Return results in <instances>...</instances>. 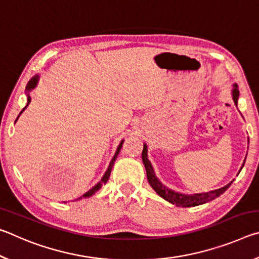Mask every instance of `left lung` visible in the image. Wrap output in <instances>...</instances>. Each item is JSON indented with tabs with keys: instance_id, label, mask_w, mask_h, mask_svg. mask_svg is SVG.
Returning a JSON list of instances; mask_svg holds the SVG:
<instances>
[{
	"instance_id": "8db88e82",
	"label": "left lung",
	"mask_w": 259,
	"mask_h": 259,
	"mask_svg": "<svg viewBox=\"0 0 259 259\" xmlns=\"http://www.w3.org/2000/svg\"><path fill=\"white\" fill-rule=\"evenodd\" d=\"M238 97H239V90H238V85L235 84L234 89H233V100H234L235 105H238ZM142 159H143L144 165H145V169H146L147 181H148V183H150V185L152 186L153 190H154L157 194L161 196V198H163L164 200L169 201L170 203L176 204L177 207H195V205L209 202V201L216 199L219 195L223 194V193H224L227 188L231 186V184L233 183V182H231L230 184H227V185L224 187L218 188V190H214V191L208 192V193H201V194H193V195L181 194V193H177L172 190H169L166 186L162 185V183L156 178L154 170H153V168H152L151 162L147 160L146 145H144L143 153H142Z\"/></svg>"
}]
</instances>
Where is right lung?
Returning a JSON list of instances; mask_svg holds the SVG:
<instances>
[{
  "label": "right lung",
  "mask_w": 259,
  "mask_h": 259,
  "mask_svg": "<svg viewBox=\"0 0 259 259\" xmlns=\"http://www.w3.org/2000/svg\"><path fill=\"white\" fill-rule=\"evenodd\" d=\"M37 76H35V77H33L32 80H30L28 83H27V87H26V89H27V91H29V90H32L33 88H35V85H36V83H37ZM30 103V97H29V95H27V105H26V106L21 109V112L19 113V115L21 113H23L24 111H25V108L28 106V104ZM18 115V116H19ZM17 119H18V117H17ZM122 144H123V142H121V144L119 145V147H117V150H116V153H115V155H114V157L112 159V161H111V163H109V166H108V169H107V171L105 172V175L103 176V178H102V181H100L97 185L96 186H94L93 188H91L90 191H88L85 194H83L82 195V198H89V196H91L93 194H95L96 192H97L100 187H102V185H104V184H106V182L108 181V178H109V175H111V171H112V168H113V164H114V162H115V160H116V157H117V154H119V152H120V150H121V147H122Z\"/></svg>",
  "instance_id": "1"
}]
</instances>
